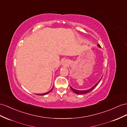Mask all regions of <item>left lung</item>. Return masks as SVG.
Returning <instances> with one entry per match:
<instances>
[{"mask_svg":"<svg viewBox=\"0 0 127 127\" xmlns=\"http://www.w3.org/2000/svg\"><path fill=\"white\" fill-rule=\"evenodd\" d=\"M97 47H99V48H101V47H100V45L98 44H97ZM101 77V78H102ZM101 79L99 80V81L98 82H97L95 85V86H93L91 89H89V90H84V91H80V90H75V89H73L72 87L71 86H70V88H71V89L72 90V91L74 93H76V94H77V95H84V94H86V93H89V92H90V91H91L92 90H93L95 88V86L97 85V84H98V83L100 82V80H101Z\"/></svg>","mask_w":127,"mask_h":127,"instance_id":"left-lung-1","label":"left lung"}]
</instances>
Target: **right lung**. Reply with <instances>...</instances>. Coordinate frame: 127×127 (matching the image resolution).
<instances>
[{
    "label": "right lung",
    "mask_w": 127,
    "mask_h": 127,
    "mask_svg": "<svg viewBox=\"0 0 127 127\" xmlns=\"http://www.w3.org/2000/svg\"><path fill=\"white\" fill-rule=\"evenodd\" d=\"M53 89H52L51 90H50L49 91V92H47V93H43V94H40V95H47V94H48L49 93H50L52 90H53ZM36 95H37V94H36Z\"/></svg>",
    "instance_id": "right-lung-1"
}]
</instances>
